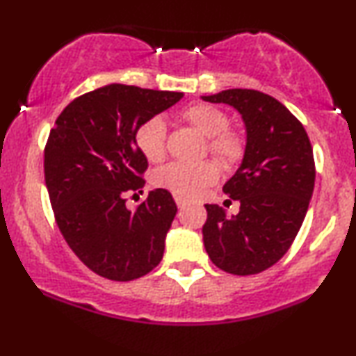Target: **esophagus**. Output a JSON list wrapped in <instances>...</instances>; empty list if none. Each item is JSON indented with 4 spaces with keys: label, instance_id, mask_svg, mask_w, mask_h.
<instances>
[{
    "label": "esophagus",
    "instance_id": "34e87169",
    "mask_svg": "<svg viewBox=\"0 0 356 356\" xmlns=\"http://www.w3.org/2000/svg\"><path fill=\"white\" fill-rule=\"evenodd\" d=\"M175 204H177V207H179V209H182V207H184V204H186V202H184L182 197H175Z\"/></svg>",
    "mask_w": 356,
    "mask_h": 356
}]
</instances>
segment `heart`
I'll return each mask as SVG.
<instances>
[{"mask_svg": "<svg viewBox=\"0 0 356 356\" xmlns=\"http://www.w3.org/2000/svg\"><path fill=\"white\" fill-rule=\"evenodd\" d=\"M182 118L209 139V151L224 167L234 165L242 157L243 144L235 132L227 131L229 119L217 108L207 104H192L184 109ZM167 127L162 118H151L137 127L134 140L137 149L149 162H159L165 154ZM213 162H170L154 174L152 182L159 189L172 192L182 199L200 194L204 187L217 179Z\"/></svg>", "mask_w": 356, "mask_h": 356, "instance_id": "obj_1", "label": "heart"}]
</instances>
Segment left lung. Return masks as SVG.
Here are the masks:
<instances>
[{"label": "left lung", "instance_id": "1", "mask_svg": "<svg viewBox=\"0 0 356 356\" xmlns=\"http://www.w3.org/2000/svg\"><path fill=\"white\" fill-rule=\"evenodd\" d=\"M200 97L232 106L245 126L242 162L224 186L241 211L229 217L224 207L205 204V250L224 272L254 275L286 254L305 219L315 186L310 139L300 121L268 94L227 89Z\"/></svg>", "mask_w": 356, "mask_h": 356}]
</instances>
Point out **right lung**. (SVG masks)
Segmentation results:
<instances>
[{"label":"right lung","instance_id":"obj_1","mask_svg":"<svg viewBox=\"0 0 356 356\" xmlns=\"http://www.w3.org/2000/svg\"><path fill=\"white\" fill-rule=\"evenodd\" d=\"M184 92L108 84L67 104L49 132L44 179L64 241L86 267L115 282L145 275L162 260L177 213L170 192L151 191L136 211L126 192L144 187L147 159L137 127Z\"/></svg>","mask_w":356,"mask_h":356}]
</instances>
